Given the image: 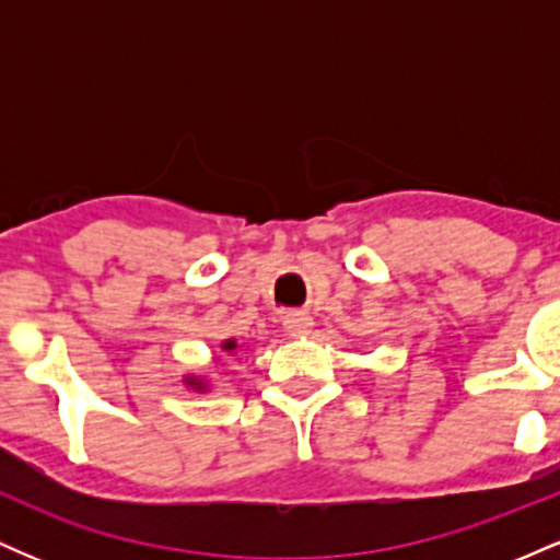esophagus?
Listing matches in <instances>:
<instances>
[{
  "mask_svg": "<svg viewBox=\"0 0 560 560\" xmlns=\"http://www.w3.org/2000/svg\"><path fill=\"white\" fill-rule=\"evenodd\" d=\"M284 329L287 334H292V337L305 339L307 334L313 331V318L307 316L305 311H289L284 316Z\"/></svg>",
  "mask_w": 560,
  "mask_h": 560,
  "instance_id": "34e87169",
  "label": "esophagus"
}]
</instances>
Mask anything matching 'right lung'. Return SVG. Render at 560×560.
I'll use <instances>...</instances> for the list:
<instances>
[{"instance_id":"1","label":"right lung","mask_w":560,"mask_h":560,"mask_svg":"<svg viewBox=\"0 0 560 560\" xmlns=\"http://www.w3.org/2000/svg\"><path fill=\"white\" fill-rule=\"evenodd\" d=\"M221 347L226 352H234L236 350V342H234V339H226V342H223ZM186 384H189V387H195V389H202L205 387L202 378H197V376H186Z\"/></svg>"}]
</instances>
